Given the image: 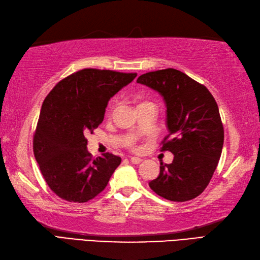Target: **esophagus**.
<instances>
[{
  "label": "esophagus",
  "mask_w": 260,
  "mask_h": 260,
  "mask_svg": "<svg viewBox=\"0 0 260 260\" xmlns=\"http://www.w3.org/2000/svg\"><path fill=\"white\" fill-rule=\"evenodd\" d=\"M130 161H131V164H134V165H139L142 161V159L138 158V157H131Z\"/></svg>",
  "instance_id": "34e87169"
}]
</instances>
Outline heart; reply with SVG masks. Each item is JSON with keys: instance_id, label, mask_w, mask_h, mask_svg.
<instances>
[{"instance_id": "1", "label": "heart", "mask_w": 260, "mask_h": 260, "mask_svg": "<svg viewBox=\"0 0 260 260\" xmlns=\"http://www.w3.org/2000/svg\"><path fill=\"white\" fill-rule=\"evenodd\" d=\"M141 105H147V103H141ZM141 105H139V106H141Z\"/></svg>"}]
</instances>
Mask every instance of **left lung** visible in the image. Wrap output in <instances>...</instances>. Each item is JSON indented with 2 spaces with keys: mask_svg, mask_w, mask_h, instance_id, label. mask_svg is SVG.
Returning <instances> with one entry per match:
<instances>
[{
  "mask_svg": "<svg viewBox=\"0 0 260 260\" xmlns=\"http://www.w3.org/2000/svg\"><path fill=\"white\" fill-rule=\"evenodd\" d=\"M137 82L164 98L169 134L161 151L175 155L170 165L160 164V174L149 187L160 197L178 203L198 197L210 182L223 146L215 98L205 85L176 69L148 72Z\"/></svg>",
  "mask_w": 260,
  "mask_h": 260,
  "instance_id": "left-lung-1",
  "label": "left lung"
}]
</instances>
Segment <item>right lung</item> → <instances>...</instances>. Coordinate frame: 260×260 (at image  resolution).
I'll return each instance as SVG.
<instances>
[{"instance_id":"obj_1","label":"right lung","mask_w":260,"mask_h":260,"mask_svg":"<svg viewBox=\"0 0 260 260\" xmlns=\"http://www.w3.org/2000/svg\"><path fill=\"white\" fill-rule=\"evenodd\" d=\"M137 73L84 69L63 79L45 100L33 138L34 157L50 189L70 203H86L110 180L121 158H92L85 136L105 118L109 100Z\"/></svg>"}]
</instances>
